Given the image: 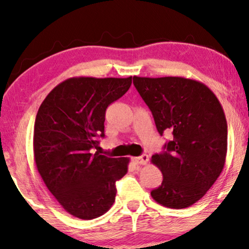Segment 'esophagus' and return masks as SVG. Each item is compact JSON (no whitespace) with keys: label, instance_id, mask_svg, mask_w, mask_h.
<instances>
[{"label":"esophagus","instance_id":"esophagus-1","mask_svg":"<svg viewBox=\"0 0 249 249\" xmlns=\"http://www.w3.org/2000/svg\"><path fill=\"white\" fill-rule=\"evenodd\" d=\"M132 161L137 164H146L149 161L148 155H141L140 157H133Z\"/></svg>","mask_w":249,"mask_h":249}]
</instances>
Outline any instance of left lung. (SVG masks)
Returning <instances> with one entry per match:
<instances>
[{"label": "left lung", "mask_w": 249, "mask_h": 249, "mask_svg": "<svg viewBox=\"0 0 249 249\" xmlns=\"http://www.w3.org/2000/svg\"><path fill=\"white\" fill-rule=\"evenodd\" d=\"M133 85L151 110L157 130L173 133L162 154L151 162L162 182L151 197L168 208L181 209L200 200L226 162L227 121L215 93L183 76H133Z\"/></svg>", "instance_id": "left-lung-1"}]
</instances>
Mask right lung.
Segmentation results:
<instances>
[{
  "mask_svg": "<svg viewBox=\"0 0 249 249\" xmlns=\"http://www.w3.org/2000/svg\"><path fill=\"white\" fill-rule=\"evenodd\" d=\"M129 78L73 76L53 88L36 113L34 162L42 180L70 215L90 220L111 208L129 158L92 154L105 137L106 110L129 90Z\"/></svg>",
  "mask_w": 249,
  "mask_h": 249,
  "instance_id": "right-lung-1",
  "label": "right lung"
}]
</instances>
